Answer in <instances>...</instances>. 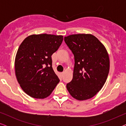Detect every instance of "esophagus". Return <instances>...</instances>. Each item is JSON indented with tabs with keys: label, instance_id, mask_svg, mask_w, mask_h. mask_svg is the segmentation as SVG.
I'll return each mask as SVG.
<instances>
[{
	"label": "esophagus",
	"instance_id": "1",
	"mask_svg": "<svg viewBox=\"0 0 126 126\" xmlns=\"http://www.w3.org/2000/svg\"><path fill=\"white\" fill-rule=\"evenodd\" d=\"M63 74H64V72H62V73H61V75H62V76H63Z\"/></svg>",
	"mask_w": 126,
	"mask_h": 126
}]
</instances>
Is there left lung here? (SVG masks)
Instances as JSON below:
<instances>
[{"mask_svg": "<svg viewBox=\"0 0 126 126\" xmlns=\"http://www.w3.org/2000/svg\"><path fill=\"white\" fill-rule=\"evenodd\" d=\"M64 41L75 57L73 79L66 84V88L78 100L91 99L101 90L107 79V51L92 34H73L65 37Z\"/></svg>", "mask_w": 126, "mask_h": 126, "instance_id": "obj_1", "label": "left lung"}]
</instances>
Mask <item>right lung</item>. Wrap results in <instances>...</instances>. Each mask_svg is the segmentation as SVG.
I'll return each instance as SVG.
<instances>
[{
  "instance_id": "add662e5",
  "label": "right lung",
  "mask_w": 126,
  "mask_h": 126,
  "mask_svg": "<svg viewBox=\"0 0 126 126\" xmlns=\"http://www.w3.org/2000/svg\"><path fill=\"white\" fill-rule=\"evenodd\" d=\"M63 41V35L33 34L20 45L15 60V75L29 96L35 99L47 97L59 82L52 68L51 56Z\"/></svg>"
}]
</instances>
